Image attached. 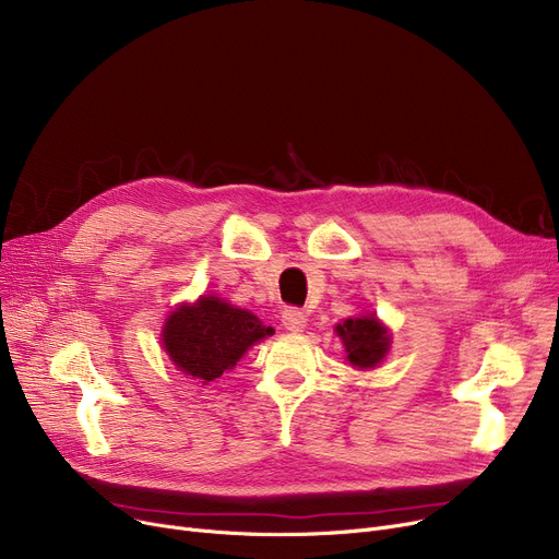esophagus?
I'll list each match as a JSON object with an SVG mask.
<instances>
[{"mask_svg": "<svg viewBox=\"0 0 559 559\" xmlns=\"http://www.w3.org/2000/svg\"><path fill=\"white\" fill-rule=\"evenodd\" d=\"M283 326L292 333H301L306 329V314L299 310V308H285L283 310Z\"/></svg>", "mask_w": 559, "mask_h": 559, "instance_id": "obj_1", "label": "esophagus"}]
</instances>
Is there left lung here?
Returning <instances> with one entry per match:
<instances>
[{"mask_svg": "<svg viewBox=\"0 0 559 559\" xmlns=\"http://www.w3.org/2000/svg\"><path fill=\"white\" fill-rule=\"evenodd\" d=\"M335 331L344 342L348 362L354 367H376L388 354L390 337L376 317L346 319L344 324H337Z\"/></svg>", "mask_w": 559, "mask_h": 559, "instance_id": "8db88e82", "label": "left lung"}]
</instances>
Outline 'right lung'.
<instances>
[{
    "label": "right lung",
    "instance_id": "1",
    "mask_svg": "<svg viewBox=\"0 0 559 559\" xmlns=\"http://www.w3.org/2000/svg\"><path fill=\"white\" fill-rule=\"evenodd\" d=\"M272 333L255 314L217 297H203L199 304L181 306L169 314L163 344L183 373L211 383L235 367L251 344Z\"/></svg>",
    "mask_w": 559,
    "mask_h": 559
}]
</instances>
